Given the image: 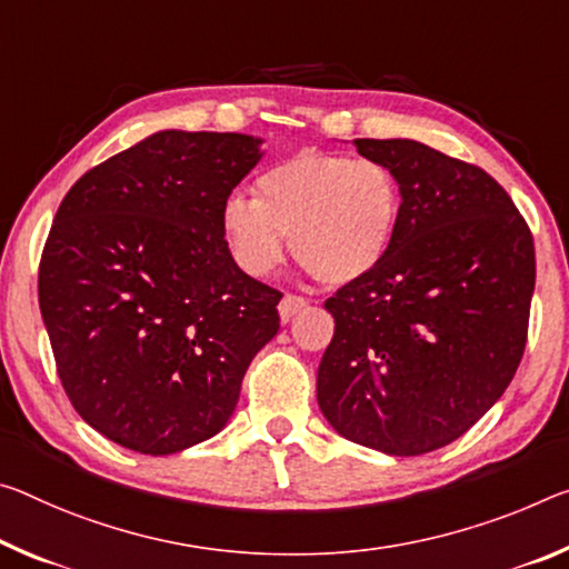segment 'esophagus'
<instances>
[{"label":"esophagus","instance_id":"1","mask_svg":"<svg viewBox=\"0 0 569 569\" xmlns=\"http://www.w3.org/2000/svg\"><path fill=\"white\" fill-rule=\"evenodd\" d=\"M306 299H301V296H293V293H286L281 303H278V313H281V321H291L296 313L306 309Z\"/></svg>","mask_w":569,"mask_h":569}]
</instances>
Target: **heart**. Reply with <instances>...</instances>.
I'll use <instances>...</instances> for the list:
<instances>
[{"mask_svg":"<svg viewBox=\"0 0 569 569\" xmlns=\"http://www.w3.org/2000/svg\"><path fill=\"white\" fill-rule=\"evenodd\" d=\"M402 189L375 159L303 149L256 179V200L230 197L220 232L230 258L252 278L296 260L329 286H347L380 268L398 236Z\"/></svg>","mask_w":569,"mask_h":569,"instance_id":"1","label":"heart"}]
</instances>
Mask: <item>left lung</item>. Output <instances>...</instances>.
<instances>
[{
	"label": "left lung",
	"mask_w": 569,
	"mask_h": 569,
	"mask_svg": "<svg viewBox=\"0 0 569 569\" xmlns=\"http://www.w3.org/2000/svg\"><path fill=\"white\" fill-rule=\"evenodd\" d=\"M398 177V236L380 268L323 303L317 375L329 426L387 456L461 438L507 390L527 345L535 240L483 169L412 139H355Z\"/></svg>",
	"instance_id": "8db88e82"
}]
</instances>
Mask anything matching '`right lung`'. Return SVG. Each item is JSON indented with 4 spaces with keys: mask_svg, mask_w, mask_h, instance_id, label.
I'll use <instances>...</instances> for the list:
<instances>
[{
    "mask_svg": "<svg viewBox=\"0 0 569 569\" xmlns=\"http://www.w3.org/2000/svg\"><path fill=\"white\" fill-rule=\"evenodd\" d=\"M260 143L157 131L86 171L58 207L42 321L70 402L113 443L169 456L218 436L281 327V293L242 273L220 232Z\"/></svg>",
    "mask_w": 569,
    "mask_h": 569,
    "instance_id": "right-lung-1",
    "label": "right lung"
}]
</instances>
